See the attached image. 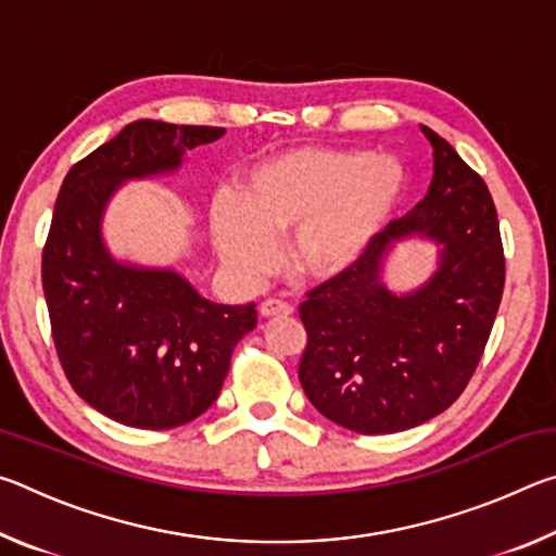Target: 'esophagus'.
Wrapping results in <instances>:
<instances>
[{
	"mask_svg": "<svg viewBox=\"0 0 556 556\" xmlns=\"http://www.w3.org/2000/svg\"><path fill=\"white\" fill-rule=\"evenodd\" d=\"M260 314L265 316V318L291 316V314H294V306L287 304V301H279V299H267V301H262V306H260Z\"/></svg>",
	"mask_w": 556,
	"mask_h": 556,
	"instance_id": "esophagus-1",
	"label": "esophagus"
}]
</instances>
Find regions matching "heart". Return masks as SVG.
<instances>
[{"mask_svg": "<svg viewBox=\"0 0 556 556\" xmlns=\"http://www.w3.org/2000/svg\"><path fill=\"white\" fill-rule=\"evenodd\" d=\"M407 191V172L392 156L301 147L250 166L235 199L215 203V250L244 285L275 265V238L299 279L333 281L361 265Z\"/></svg>", "mask_w": 556, "mask_h": 556, "instance_id": "heart-1", "label": "heart"}]
</instances>
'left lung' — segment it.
<instances>
[{
  "label": "left lung",
  "mask_w": 556,
  "mask_h": 556,
  "mask_svg": "<svg viewBox=\"0 0 556 556\" xmlns=\"http://www.w3.org/2000/svg\"><path fill=\"white\" fill-rule=\"evenodd\" d=\"M429 193L392 220L361 265L299 306L306 348L299 382L326 419L357 434H394L454 404L481 363L505 287L501 225L488 186L444 137ZM425 233L445 244L440 271L407 298L381 287L391 244Z\"/></svg>",
  "instance_id": "obj_1"
}]
</instances>
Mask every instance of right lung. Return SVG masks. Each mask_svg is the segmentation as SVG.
<instances>
[{
  "instance_id": "right-lung-1",
  "label": "right lung",
  "mask_w": 556,
  "mask_h": 556,
  "mask_svg": "<svg viewBox=\"0 0 556 556\" xmlns=\"http://www.w3.org/2000/svg\"><path fill=\"white\" fill-rule=\"evenodd\" d=\"M223 127L137 119L73 164L41 255L51 336L71 388L127 427L172 429L218 400L232 348L257 324L255 304L203 299L172 269L117 265L100 218L125 178L174 172L186 149Z\"/></svg>"
}]
</instances>
